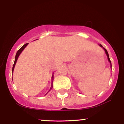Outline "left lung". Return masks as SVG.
I'll return each mask as SVG.
<instances>
[{
	"label": "left lung",
	"mask_w": 124,
	"mask_h": 124,
	"mask_svg": "<svg viewBox=\"0 0 124 124\" xmlns=\"http://www.w3.org/2000/svg\"><path fill=\"white\" fill-rule=\"evenodd\" d=\"M100 46H101V47H103V48L104 49V51H105V52H106V55H107V58H108V61L109 62V63H110V65H111V61H110V59H109V55H108V52H107V49H106V48H104L103 46V45H101V44H100Z\"/></svg>",
	"instance_id": "left-lung-1"
}]
</instances>
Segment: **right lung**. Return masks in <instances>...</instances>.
<instances>
[{
    "label": "right lung",
    "mask_w": 124,
    "mask_h": 124,
    "mask_svg": "<svg viewBox=\"0 0 124 124\" xmlns=\"http://www.w3.org/2000/svg\"><path fill=\"white\" fill-rule=\"evenodd\" d=\"M28 43H27V44H24V45L23 46H21V47L19 49H18L16 55V56H15V62H14L13 66V68H12V72H13L14 68H15V65H16V63L17 61V59H18V56H19V55H20V54L21 53V52H22V51H23V49H24V48H25V47H26V46H27V45H28ZM53 79H54V75H52V83H51V89H50V90H49V91H50L52 89V87H53ZM47 93H46V94H47Z\"/></svg>",
    "instance_id": "1"
}]
</instances>
